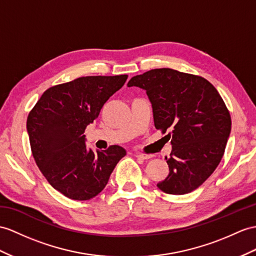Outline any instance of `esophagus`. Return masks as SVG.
Segmentation results:
<instances>
[{
    "label": "esophagus",
    "mask_w": 256,
    "mask_h": 256,
    "mask_svg": "<svg viewBox=\"0 0 256 256\" xmlns=\"http://www.w3.org/2000/svg\"><path fill=\"white\" fill-rule=\"evenodd\" d=\"M136 156L141 160H148L152 158L151 154H146V153H136Z\"/></svg>",
    "instance_id": "obj_1"
}]
</instances>
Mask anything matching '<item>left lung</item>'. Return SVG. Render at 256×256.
Here are the masks:
<instances>
[{"label": "left lung", "mask_w": 256, "mask_h": 256, "mask_svg": "<svg viewBox=\"0 0 256 256\" xmlns=\"http://www.w3.org/2000/svg\"><path fill=\"white\" fill-rule=\"evenodd\" d=\"M146 90L154 126L172 146L170 174L158 184L168 194L198 188L220 163L232 130V117L215 86L201 76L158 68L129 80Z\"/></svg>", "instance_id": "1"}]
</instances>
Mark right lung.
Segmentation results:
<instances>
[{
    "label": "right lung",
    "mask_w": 256,
    "mask_h": 256,
    "mask_svg": "<svg viewBox=\"0 0 256 256\" xmlns=\"http://www.w3.org/2000/svg\"><path fill=\"white\" fill-rule=\"evenodd\" d=\"M127 78L86 76L51 86L30 110L27 132L36 164L48 184L72 200L98 196L126 155L120 146L93 152L84 132Z\"/></svg>",
    "instance_id": "add662e5"
}]
</instances>
